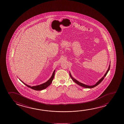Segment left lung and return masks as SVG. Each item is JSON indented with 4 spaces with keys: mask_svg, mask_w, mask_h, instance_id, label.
Segmentation results:
<instances>
[{
    "mask_svg": "<svg viewBox=\"0 0 124 124\" xmlns=\"http://www.w3.org/2000/svg\"><path fill=\"white\" fill-rule=\"evenodd\" d=\"M110 64L109 65L108 69V70H107L106 73L104 75V76H103V77H102V78H101V79H100V80H99V81L97 82V83L95 85H92V86H89V85H85V84H83V83H81L79 82L77 80H76V79H75L74 78H73L72 77L71 75V74H70V78H71L72 80H73L74 82L75 83H76L77 84H78V85H80V86H81V87H85V88H93L94 87L97 86V85H99V84H100V83L101 82V81H102V80H103V79H104V78L105 77V76H106V75L107 74H108V72L109 71V70H110Z\"/></svg>",
    "mask_w": 124,
    "mask_h": 124,
    "instance_id": "1",
    "label": "left lung"
}]
</instances>
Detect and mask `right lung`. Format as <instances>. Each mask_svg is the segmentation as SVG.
Returning <instances> with one entry per match:
<instances>
[{"mask_svg":"<svg viewBox=\"0 0 124 124\" xmlns=\"http://www.w3.org/2000/svg\"><path fill=\"white\" fill-rule=\"evenodd\" d=\"M55 72V70L53 72L52 75L51 77V78H50V79L48 81H47L46 82L44 83L43 84L39 85H37V86L31 87V86H29L28 85H26L25 83L23 82L20 80H21L22 81V82L23 83L24 85H26L27 87H29L31 88V89H33V90H36V91H41V90H42L43 89L46 88L47 87H48L51 84V83L52 82V80H53V79L54 78V77Z\"/></svg>","mask_w":124,"mask_h":124,"instance_id":"obj_1","label":"right lung"}]
</instances>
